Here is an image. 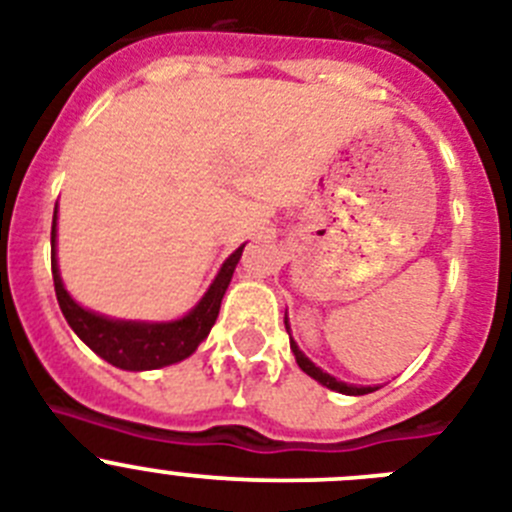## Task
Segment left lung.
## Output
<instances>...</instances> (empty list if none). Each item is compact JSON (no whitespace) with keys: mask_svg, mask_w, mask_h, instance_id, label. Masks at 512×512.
Returning a JSON list of instances; mask_svg holds the SVG:
<instances>
[{"mask_svg":"<svg viewBox=\"0 0 512 512\" xmlns=\"http://www.w3.org/2000/svg\"><path fill=\"white\" fill-rule=\"evenodd\" d=\"M285 329H288V334H290L288 313H285ZM290 349H293V354H296L298 367H301V370L306 372L308 377H313V380H316V382H321L324 388L336 390V393H342V395H367V393H372V390H377V388H372V385H349V382L336 380L334 375H329V372H324V370H321V367L313 365L311 359H308L306 354H303L301 349H298V344L293 342V336H290Z\"/></svg>","mask_w":512,"mask_h":512,"instance_id":"obj_1","label":"left lung"}]
</instances>
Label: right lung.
<instances>
[{
	"mask_svg": "<svg viewBox=\"0 0 512 512\" xmlns=\"http://www.w3.org/2000/svg\"><path fill=\"white\" fill-rule=\"evenodd\" d=\"M55 237H58V206L53 211V232H50V247L53 250L50 252H53L55 296H58V306H61L68 326L76 331L78 339L91 352L99 354L101 359H107L109 365L130 372L176 365V362L191 357L199 349V344L209 336L211 326L219 316L222 298L227 293L229 283H232L234 267H237L242 250H245V245L237 247L222 262L219 273L211 280L201 301L186 316L173 321H127L89 311L78 301H73V296L63 285L61 267H58V257H55V245H58Z\"/></svg>",
	"mask_w": 512,
	"mask_h": 512,
	"instance_id": "add662e5",
	"label": "right lung"
}]
</instances>
